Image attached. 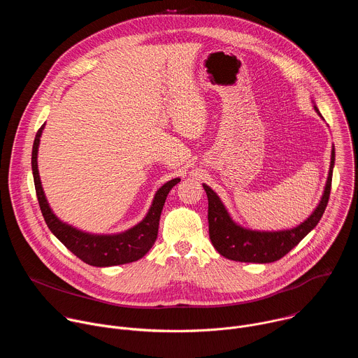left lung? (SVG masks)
Here are the masks:
<instances>
[{"label": "left lung", "mask_w": 358, "mask_h": 358, "mask_svg": "<svg viewBox=\"0 0 358 358\" xmlns=\"http://www.w3.org/2000/svg\"><path fill=\"white\" fill-rule=\"evenodd\" d=\"M315 110L320 115L317 108ZM322 116V115H320ZM334 147L331 150L330 171L326 182V188L315 213L301 222L299 227L276 231V232H261L250 231L236 225L229 214L227 213L220 196L203 184V189L208 196V225L210 239L214 248L222 257L236 262H253V264H271L283 258L306 235H308L320 221L327 207L331 189V177L334 167Z\"/></svg>", "instance_id": "obj_1"}]
</instances>
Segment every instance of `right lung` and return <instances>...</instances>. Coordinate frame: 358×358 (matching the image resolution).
I'll list each match as a JSON object with an SVG mask.
<instances>
[{
  "mask_svg": "<svg viewBox=\"0 0 358 358\" xmlns=\"http://www.w3.org/2000/svg\"><path fill=\"white\" fill-rule=\"evenodd\" d=\"M43 126L45 124H42L38 130L32 145V174L41 213L50 232H52L73 255H76L80 261L92 266H115L130 264L143 258L157 239L160 215L164 207L166 198L170 189L177 182H180V178H174L166 182L156 192V196L152 199V203L145 218L136 227L130 228L129 231L117 235H92L78 231L76 228H72L71 225H66L62 221H59L55 217V214L50 211L41 185L36 157Z\"/></svg>",
  "mask_w": 358,
  "mask_h": 358,
  "instance_id": "right-lung-1",
  "label": "right lung"
}]
</instances>
